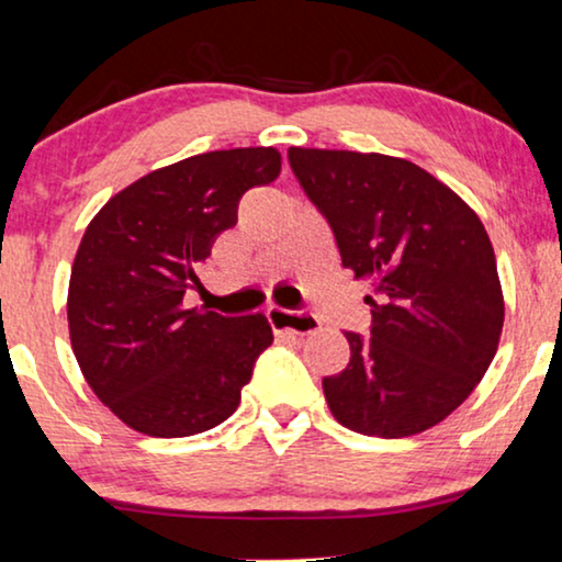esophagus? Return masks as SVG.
<instances>
[{
    "label": "esophagus",
    "instance_id": "obj_1",
    "mask_svg": "<svg viewBox=\"0 0 562 562\" xmlns=\"http://www.w3.org/2000/svg\"><path fill=\"white\" fill-rule=\"evenodd\" d=\"M267 318H269V324L277 328V331H290L297 336L316 334L321 328V321L313 316V313L280 308V305H272V308L267 311Z\"/></svg>",
    "mask_w": 562,
    "mask_h": 562
}]
</instances>
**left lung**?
I'll return each mask as SVG.
<instances>
[{"instance_id":"obj_1","label":"left lung","mask_w":562,"mask_h":562,"mask_svg":"<svg viewBox=\"0 0 562 562\" xmlns=\"http://www.w3.org/2000/svg\"><path fill=\"white\" fill-rule=\"evenodd\" d=\"M288 161L331 226L341 265L372 282V326L347 331L349 364L324 378L328 408L370 437L429 429L481 383L504 328L481 218L406 159L293 146Z\"/></svg>"}]
</instances>
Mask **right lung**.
I'll return each instance as SVG.
<instances>
[{
	"instance_id": "obj_1",
	"label": "right lung",
	"mask_w": 562,
	"mask_h": 562,
	"mask_svg": "<svg viewBox=\"0 0 562 562\" xmlns=\"http://www.w3.org/2000/svg\"><path fill=\"white\" fill-rule=\"evenodd\" d=\"M274 148L190 156L125 187L94 215L69 282V334L97 398L148 437H192L234 414L272 344L261 313L184 308L198 265L236 226L246 190L274 182Z\"/></svg>"
}]
</instances>
